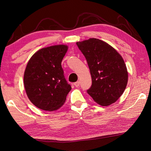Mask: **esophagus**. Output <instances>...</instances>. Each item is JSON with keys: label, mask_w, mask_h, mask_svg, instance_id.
Instances as JSON below:
<instances>
[{"label": "esophagus", "mask_w": 151, "mask_h": 151, "mask_svg": "<svg viewBox=\"0 0 151 151\" xmlns=\"http://www.w3.org/2000/svg\"><path fill=\"white\" fill-rule=\"evenodd\" d=\"M74 85H75L76 87H78V86H79V85H80V82H79V81L76 82V83H74Z\"/></svg>", "instance_id": "obj_1"}]
</instances>
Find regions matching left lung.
<instances>
[{
    "label": "left lung",
    "mask_w": 151,
    "mask_h": 151,
    "mask_svg": "<svg viewBox=\"0 0 151 151\" xmlns=\"http://www.w3.org/2000/svg\"><path fill=\"white\" fill-rule=\"evenodd\" d=\"M87 61L92 86L87 91L94 102L109 106L127 87L128 71L122 56L108 43L95 38L76 42Z\"/></svg>",
    "instance_id": "1"
}]
</instances>
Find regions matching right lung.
<instances>
[{"label":"right lung","instance_id":"add662e5","mask_svg":"<svg viewBox=\"0 0 151 151\" xmlns=\"http://www.w3.org/2000/svg\"><path fill=\"white\" fill-rule=\"evenodd\" d=\"M68 48L66 45L42 48L27 63L24 73L25 91L30 102L40 109L57 111L65 104L71 90L61 66Z\"/></svg>","mask_w":151,"mask_h":151}]
</instances>
